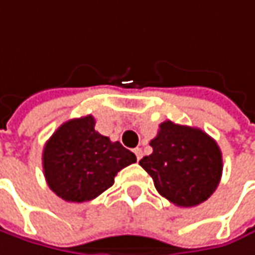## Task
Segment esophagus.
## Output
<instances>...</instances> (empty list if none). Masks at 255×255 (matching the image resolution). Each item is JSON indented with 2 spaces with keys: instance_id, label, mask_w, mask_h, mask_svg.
Returning a JSON list of instances; mask_svg holds the SVG:
<instances>
[{
  "instance_id": "34e87169",
  "label": "esophagus",
  "mask_w": 255,
  "mask_h": 255,
  "mask_svg": "<svg viewBox=\"0 0 255 255\" xmlns=\"http://www.w3.org/2000/svg\"><path fill=\"white\" fill-rule=\"evenodd\" d=\"M134 153H135V156H137V160H140L141 159V156H143V151L140 147H137V149H134Z\"/></svg>"
}]
</instances>
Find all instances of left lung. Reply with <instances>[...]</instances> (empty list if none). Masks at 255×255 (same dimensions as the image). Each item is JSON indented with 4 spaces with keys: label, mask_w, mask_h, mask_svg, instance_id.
I'll return each instance as SVG.
<instances>
[{
    "label": "left lung",
    "mask_w": 255,
    "mask_h": 255,
    "mask_svg": "<svg viewBox=\"0 0 255 255\" xmlns=\"http://www.w3.org/2000/svg\"><path fill=\"white\" fill-rule=\"evenodd\" d=\"M153 153L138 163L157 193L179 207H193L212 196L222 178V151L203 129L165 121L150 141Z\"/></svg>",
    "instance_id": "obj_1"
}]
</instances>
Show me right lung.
Here are the masks:
<instances>
[{
	"label": "right lung",
	"instance_id": "right-lung-1",
	"mask_svg": "<svg viewBox=\"0 0 255 255\" xmlns=\"http://www.w3.org/2000/svg\"><path fill=\"white\" fill-rule=\"evenodd\" d=\"M137 162L132 151L95 129L92 115L64 123L46 141L42 163L49 188L65 201L83 203L114 185L123 168Z\"/></svg>",
	"mask_w": 255,
	"mask_h": 255
}]
</instances>
